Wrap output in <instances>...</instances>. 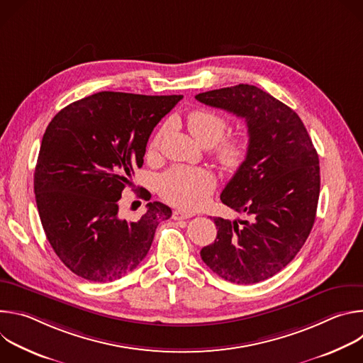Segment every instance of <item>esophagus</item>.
Masks as SVG:
<instances>
[{"instance_id":"1","label":"esophagus","mask_w":363,"mask_h":363,"mask_svg":"<svg viewBox=\"0 0 363 363\" xmlns=\"http://www.w3.org/2000/svg\"><path fill=\"white\" fill-rule=\"evenodd\" d=\"M194 214L192 213H188V211H181V210H175L172 213V218L174 220H188L191 218Z\"/></svg>"}]
</instances>
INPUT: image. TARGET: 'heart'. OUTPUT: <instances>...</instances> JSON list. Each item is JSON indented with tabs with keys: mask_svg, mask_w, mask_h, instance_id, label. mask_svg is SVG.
I'll use <instances>...</instances> for the list:
<instances>
[{
	"mask_svg": "<svg viewBox=\"0 0 363 363\" xmlns=\"http://www.w3.org/2000/svg\"><path fill=\"white\" fill-rule=\"evenodd\" d=\"M186 126L192 136L203 146L216 145L227 130L224 116L206 111L196 109L188 113ZM164 129H160L149 145V150L158 149L164 136ZM250 152V139L247 135H237L224 139L214 149V157L220 165L234 172L240 169ZM216 186L214 177L203 168L178 165L167 171L160 179L161 195L171 203L185 210H196L210 196Z\"/></svg>",
	"mask_w": 363,
	"mask_h": 363,
	"instance_id": "heart-1",
	"label": "heart"
}]
</instances>
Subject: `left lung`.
Returning <instances> with one entry per match:
<instances>
[{
	"label": "left lung",
	"mask_w": 363,
	"mask_h": 363,
	"mask_svg": "<svg viewBox=\"0 0 363 363\" xmlns=\"http://www.w3.org/2000/svg\"><path fill=\"white\" fill-rule=\"evenodd\" d=\"M195 99L247 123L250 152L221 201L245 220L214 217L217 238L202 262L224 280L254 284L283 270L306 242L320 192L318 152L298 115L251 84L199 93Z\"/></svg>",
	"instance_id": "8db88e82"
}]
</instances>
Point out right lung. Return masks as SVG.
Here are the masks:
<instances>
[{
    "label": "right lung",
    "instance_id": "right-lung-1",
    "mask_svg": "<svg viewBox=\"0 0 363 363\" xmlns=\"http://www.w3.org/2000/svg\"><path fill=\"white\" fill-rule=\"evenodd\" d=\"M181 99L99 91L48 123L34 172L35 202L50 245L79 277L109 283L126 276L146 257L160 221L172 216L155 201L128 221L119 199L143 165L153 128Z\"/></svg>",
    "mask_w": 363,
    "mask_h": 363
}]
</instances>
